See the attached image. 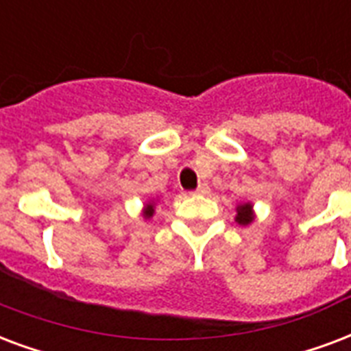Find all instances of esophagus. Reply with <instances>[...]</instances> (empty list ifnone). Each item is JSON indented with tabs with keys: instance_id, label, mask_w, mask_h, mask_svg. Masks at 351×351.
I'll return each mask as SVG.
<instances>
[{
	"instance_id": "34e87169",
	"label": "esophagus",
	"mask_w": 351,
	"mask_h": 351,
	"mask_svg": "<svg viewBox=\"0 0 351 351\" xmlns=\"http://www.w3.org/2000/svg\"><path fill=\"white\" fill-rule=\"evenodd\" d=\"M208 193H210V186H208V184H200V186L193 191V195H208Z\"/></svg>"
}]
</instances>
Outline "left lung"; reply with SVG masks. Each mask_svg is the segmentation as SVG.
Instances as JSON below:
<instances>
[{
    "label": "left lung",
    "mask_w": 351,
    "mask_h": 351,
    "mask_svg": "<svg viewBox=\"0 0 351 351\" xmlns=\"http://www.w3.org/2000/svg\"><path fill=\"white\" fill-rule=\"evenodd\" d=\"M252 206L250 204H243L237 208V217H235V221L239 224H248L252 223Z\"/></svg>",
    "instance_id": "8db88e82"
}]
</instances>
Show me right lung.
Masks as SVG:
<instances>
[{
    "instance_id": "add662e5",
    "label": "right lung",
    "mask_w": 351,
    "mask_h": 351,
    "mask_svg": "<svg viewBox=\"0 0 351 351\" xmlns=\"http://www.w3.org/2000/svg\"><path fill=\"white\" fill-rule=\"evenodd\" d=\"M152 213H154V208H152V204H147L145 215H147V217H152Z\"/></svg>"
}]
</instances>
